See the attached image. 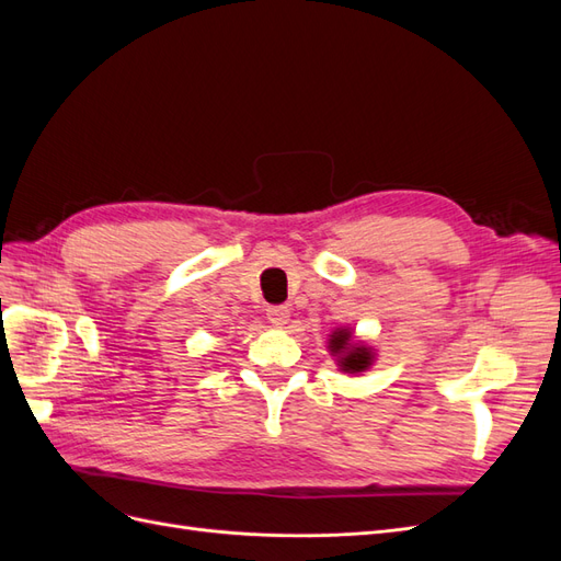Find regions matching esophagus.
<instances>
[{
	"mask_svg": "<svg viewBox=\"0 0 561 561\" xmlns=\"http://www.w3.org/2000/svg\"><path fill=\"white\" fill-rule=\"evenodd\" d=\"M266 318H268L271 325L283 328L285 322L290 320V309H287V307H268L266 309Z\"/></svg>",
	"mask_w": 561,
	"mask_h": 561,
	"instance_id": "esophagus-1",
	"label": "esophagus"
}]
</instances>
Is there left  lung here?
Wrapping results in <instances>:
<instances>
[{
    "label": "left lung",
    "instance_id": "left-lung-1",
    "mask_svg": "<svg viewBox=\"0 0 561 561\" xmlns=\"http://www.w3.org/2000/svg\"><path fill=\"white\" fill-rule=\"evenodd\" d=\"M330 351L342 355V367L344 371H363L371 365V353L365 346H351V332L348 330H336L330 339Z\"/></svg>",
    "mask_w": 561,
    "mask_h": 561
}]
</instances>
